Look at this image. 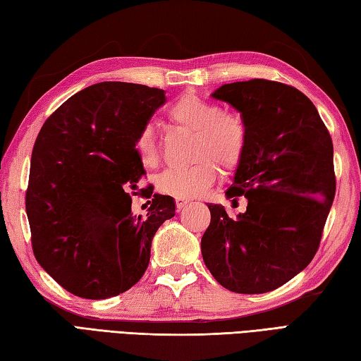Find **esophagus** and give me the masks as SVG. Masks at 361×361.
<instances>
[{
	"instance_id": "obj_1",
	"label": "esophagus",
	"mask_w": 361,
	"mask_h": 361,
	"mask_svg": "<svg viewBox=\"0 0 361 361\" xmlns=\"http://www.w3.org/2000/svg\"><path fill=\"white\" fill-rule=\"evenodd\" d=\"M190 200H189V198H185V197H176L175 198V203H176V209H183V208H185V206L189 203Z\"/></svg>"
}]
</instances>
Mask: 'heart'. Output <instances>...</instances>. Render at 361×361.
Masks as SVG:
<instances>
[{
	"label": "heart",
	"mask_w": 361,
	"mask_h": 361,
	"mask_svg": "<svg viewBox=\"0 0 361 361\" xmlns=\"http://www.w3.org/2000/svg\"><path fill=\"white\" fill-rule=\"evenodd\" d=\"M167 116L173 124L197 133L194 155L200 158L188 167L167 169L157 178L159 192L173 197H195L202 194L216 180L219 164L234 166L240 159L247 128L237 114L224 113L216 102L195 94H183L169 106ZM135 149L145 167H155L159 161L158 144L152 128H144L137 135Z\"/></svg>",
	"instance_id": "b5f03b06"
}]
</instances>
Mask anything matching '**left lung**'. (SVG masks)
Listing matches in <instances>:
<instances>
[{
    "label": "left lung",
    "instance_id": "obj_1",
    "mask_svg": "<svg viewBox=\"0 0 361 361\" xmlns=\"http://www.w3.org/2000/svg\"><path fill=\"white\" fill-rule=\"evenodd\" d=\"M240 113L247 142L226 197L247 198L231 219L208 203L202 256L235 293L278 288L315 256L335 197L334 145L310 99L279 82L225 83L211 94Z\"/></svg>",
    "mask_w": 361,
    "mask_h": 361
}]
</instances>
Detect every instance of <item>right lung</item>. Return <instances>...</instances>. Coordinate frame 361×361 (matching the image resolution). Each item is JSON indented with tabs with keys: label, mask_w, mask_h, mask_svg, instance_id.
<instances>
[{
	"label": "right lung",
	"mask_w": 361,
	"mask_h": 361,
	"mask_svg": "<svg viewBox=\"0 0 361 361\" xmlns=\"http://www.w3.org/2000/svg\"><path fill=\"white\" fill-rule=\"evenodd\" d=\"M164 102V90L94 83L60 105L37 136L26 192L32 250L75 296L105 299L133 287L153 235L175 216L171 195L145 189L152 203L137 216L130 194L145 173L136 137Z\"/></svg>",
	"instance_id": "1"
}]
</instances>
